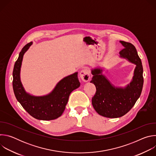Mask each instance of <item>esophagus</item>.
Listing matches in <instances>:
<instances>
[{
	"instance_id": "obj_1",
	"label": "esophagus",
	"mask_w": 156,
	"mask_h": 156,
	"mask_svg": "<svg viewBox=\"0 0 156 156\" xmlns=\"http://www.w3.org/2000/svg\"><path fill=\"white\" fill-rule=\"evenodd\" d=\"M80 77L84 82H87L90 78V72L88 69H84L80 73Z\"/></svg>"
}]
</instances>
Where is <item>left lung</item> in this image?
Segmentation results:
<instances>
[{
    "mask_svg": "<svg viewBox=\"0 0 156 156\" xmlns=\"http://www.w3.org/2000/svg\"><path fill=\"white\" fill-rule=\"evenodd\" d=\"M124 48L120 52L122 57L135 63L133 81L125 88L115 87L103 76L102 70H92V80L96 91L92 98V104L96 112L108 118H118L123 116L134 106L140 98L143 86V69L141 60L135 47L132 44L120 41Z\"/></svg>",
    "mask_w": 156,
    "mask_h": 156,
    "instance_id": "1",
    "label": "left lung"
}]
</instances>
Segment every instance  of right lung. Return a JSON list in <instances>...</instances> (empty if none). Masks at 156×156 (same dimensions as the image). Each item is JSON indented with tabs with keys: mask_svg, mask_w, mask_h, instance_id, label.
Masks as SVG:
<instances>
[{
	"mask_svg": "<svg viewBox=\"0 0 156 156\" xmlns=\"http://www.w3.org/2000/svg\"><path fill=\"white\" fill-rule=\"evenodd\" d=\"M32 44L28 43L22 49L13 70V89L17 101L33 117L42 120H54L62 115L70 93L80 86L76 72L62 79L49 95L35 97L27 94L21 84L20 72L25 52Z\"/></svg>",
	"mask_w": 156,
	"mask_h": 156,
	"instance_id": "obj_1",
	"label": "right lung"
}]
</instances>
